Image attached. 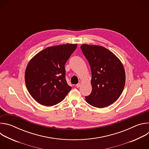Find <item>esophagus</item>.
<instances>
[{
    "instance_id": "34e87169",
    "label": "esophagus",
    "mask_w": 149,
    "mask_h": 149,
    "mask_svg": "<svg viewBox=\"0 0 149 149\" xmlns=\"http://www.w3.org/2000/svg\"><path fill=\"white\" fill-rule=\"evenodd\" d=\"M76 87H77V88L80 87H81V84H80V83H78V84L76 85Z\"/></svg>"
}]
</instances>
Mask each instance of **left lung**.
Returning a JSON list of instances; mask_svg holds the SVG:
<instances>
[{"mask_svg": "<svg viewBox=\"0 0 149 149\" xmlns=\"http://www.w3.org/2000/svg\"><path fill=\"white\" fill-rule=\"evenodd\" d=\"M81 49L89 62L92 74V91L86 100L93 107H107L119 98L125 86V74L122 63L103 47L82 44Z\"/></svg>", "mask_w": 149, "mask_h": 149, "instance_id": "obj_1", "label": "left lung"}]
</instances>
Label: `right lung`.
Segmentation results:
<instances>
[{
  "label": "right lung",
  "mask_w": 149,
  "mask_h": 149,
  "mask_svg": "<svg viewBox=\"0 0 149 149\" xmlns=\"http://www.w3.org/2000/svg\"><path fill=\"white\" fill-rule=\"evenodd\" d=\"M77 44H63L41 51L28 63L25 79L31 96L40 104L52 106L71 91L65 79V64Z\"/></svg>",
  "instance_id": "obj_1"
}]
</instances>
